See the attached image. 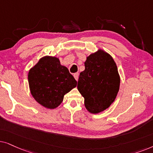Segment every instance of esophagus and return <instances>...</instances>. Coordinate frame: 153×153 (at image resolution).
<instances>
[{
	"instance_id": "esophagus-1",
	"label": "esophagus",
	"mask_w": 153,
	"mask_h": 153,
	"mask_svg": "<svg viewBox=\"0 0 153 153\" xmlns=\"http://www.w3.org/2000/svg\"><path fill=\"white\" fill-rule=\"evenodd\" d=\"M73 76H74V78L75 80H76L77 81L78 80V78H79V73H74V75H73Z\"/></svg>"
}]
</instances>
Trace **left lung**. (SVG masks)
<instances>
[{
    "label": "left lung",
    "mask_w": 153,
    "mask_h": 153,
    "mask_svg": "<svg viewBox=\"0 0 153 153\" xmlns=\"http://www.w3.org/2000/svg\"><path fill=\"white\" fill-rule=\"evenodd\" d=\"M85 67L80 73L78 89L85 98L87 111L99 113L113 103L119 91L117 66L110 54L99 50L87 56Z\"/></svg>",
    "instance_id": "8db88e82"
}]
</instances>
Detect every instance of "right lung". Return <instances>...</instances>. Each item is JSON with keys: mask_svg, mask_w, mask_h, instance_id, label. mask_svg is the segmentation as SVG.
Masks as SVG:
<instances>
[{"mask_svg": "<svg viewBox=\"0 0 153 153\" xmlns=\"http://www.w3.org/2000/svg\"><path fill=\"white\" fill-rule=\"evenodd\" d=\"M30 93L42 106L54 109L63 101L64 95L76 87L77 81L59 59L44 56L28 75Z\"/></svg>", "mask_w": 153, "mask_h": 153, "instance_id": "obj_1", "label": "right lung"}]
</instances>
